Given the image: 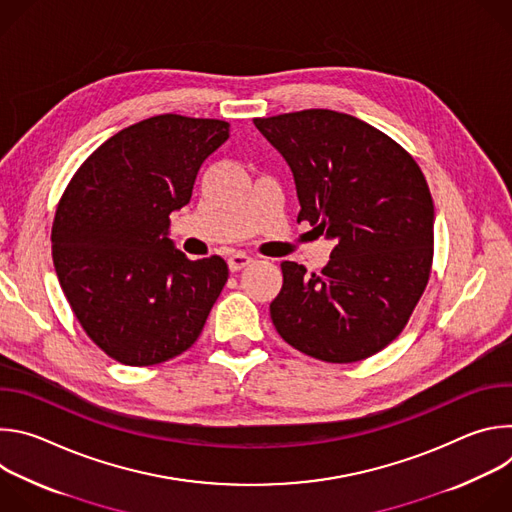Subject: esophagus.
Wrapping results in <instances>:
<instances>
[{
  "label": "esophagus",
  "instance_id": "34e87169",
  "mask_svg": "<svg viewBox=\"0 0 512 512\" xmlns=\"http://www.w3.org/2000/svg\"><path fill=\"white\" fill-rule=\"evenodd\" d=\"M249 263H253V259H251L249 255H245V253H235V255L229 257V269H231V271H241V269H245Z\"/></svg>",
  "mask_w": 512,
  "mask_h": 512
}]
</instances>
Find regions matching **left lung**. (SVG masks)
I'll use <instances>...</instances> for the list:
<instances>
[{
	"instance_id": "8db88e82",
	"label": "left lung",
	"mask_w": 512,
	"mask_h": 512,
	"mask_svg": "<svg viewBox=\"0 0 512 512\" xmlns=\"http://www.w3.org/2000/svg\"><path fill=\"white\" fill-rule=\"evenodd\" d=\"M294 172L300 214L334 239L322 273L283 261L269 312L279 336L324 362H358L407 326L433 263V200L413 156L330 109L255 119Z\"/></svg>"
}]
</instances>
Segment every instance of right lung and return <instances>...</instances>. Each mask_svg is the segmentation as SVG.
<instances>
[{
	"mask_svg": "<svg viewBox=\"0 0 512 512\" xmlns=\"http://www.w3.org/2000/svg\"><path fill=\"white\" fill-rule=\"evenodd\" d=\"M231 125L164 113L109 137L70 178L54 212L52 261L87 336L113 360L152 367L188 350L229 279L218 255L174 249L170 212Z\"/></svg>",
	"mask_w": 512,
	"mask_h": 512,
	"instance_id": "obj_1",
	"label": "right lung"
}]
</instances>
